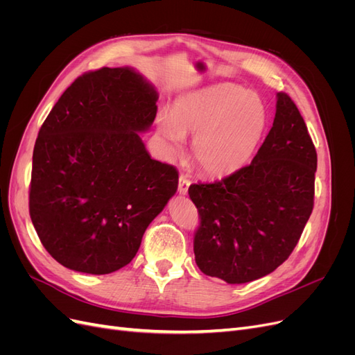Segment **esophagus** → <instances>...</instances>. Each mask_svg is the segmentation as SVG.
Listing matches in <instances>:
<instances>
[{"instance_id": "1", "label": "esophagus", "mask_w": 355, "mask_h": 355, "mask_svg": "<svg viewBox=\"0 0 355 355\" xmlns=\"http://www.w3.org/2000/svg\"><path fill=\"white\" fill-rule=\"evenodd\" d=\"M189 185H191V180L188 179V176H185V175H180V176H179V187H178V189H179V194L185 196L187 192H188Z\"/></svg>"}]
</instances>
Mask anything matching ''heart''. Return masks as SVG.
<instances>
[{
    "instance_id": "1",
    "label": "heart",
    "mask_w": 355,
    "mask_h": 355,
    "mask_svg": "<svg viewBox=\"0 0 355 355\" xmlns=\"http://www.w3.org/2000/svg\"><path fill=\"white\" fill-rule=\"evenodd\" d=\"M266 127L265 106L256 94L234 84L211 85L178 98L158 128L170 155H179L185 136H196L192 153L210 176H228L253 155Z\"/></svg>"
}]
</instances>
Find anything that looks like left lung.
<instances>
[{
    "label": "left lung",
    "instance_id": "obj_1",
    "mask_svg": "<svg viewBox=\"0 0 355 355\" xmlns=\"http://www.w3.org/2000/svg\"><path fill=\"white\" fill-rule=\"evenodd\" d=\"M315 170V146L302 115L288 94L277 93L272 127L252 163L188 189L200 214L194 235L200 270L230 284L277 270L313 213Z\"/></svg>",
    "mask_w": 355,
    "mask_h": 355
}]
</instances>
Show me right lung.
I'll use <instances>...</instances> for the list:
<instances>
[{"mask_svg":"<svg viewBox=\"0 0 355 355\" xmlns=\"http://www.w3.org/2000/svg\"><path fill=\"white\" fill-rule=\"evenodd\" d=\"M155 89L132 68L83 73L42 123L32 155L31 220L69 270L125 266L178 189L176 167L153 159L139 133L157 115Z\"/></svg>","mask_w":355,"mask_h":355,"instance_id":"add662e5","label":"right lung"}]
</instances>
